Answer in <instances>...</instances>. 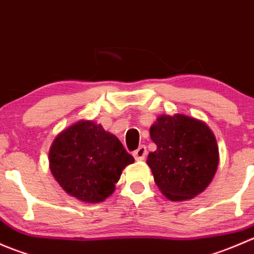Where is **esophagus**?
Returning <instances> with one entry per match:
<instances>
[{"instance_id": "esophagus-1", "label": "esophagus", "mask_w": 254, "mask_h": 254, "mask_svg": "<svg viewBox=\"0 0 254 254\" xmlns=\"http://www.w3.org/2000/svg\"><path fill=\"white\" fill-rule=\"evenodd\" d=\"M146 153H147V150H146V146L141 145L139 146L137 150L134 151V157L136 161H143L146 157Z\"/></svg>"}]
</instances>
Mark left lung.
Masks as SVG:
<instances>
[{
    "instance_id": "left-lung-1",
    "label": "left lung",
    "mask_w": 254,
    "mask_h": 254,
    "mask_svg": "<svg viewBox=\"0 0 254 254\" xmlns=\"http://www.w3.org/2000/svg\"><path fill=\"white\" fill-rule=\"evenodd\" d=\"M157 145L147 165L170 200L191 199L214 178L219 165L216 140L205 123L183 114L161 115L150 129Z\"/></svg>"
}]
</instances>
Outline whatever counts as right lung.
I'll use <instances>...</instances> for the list:
<instances>
[{
    "label": "right lung",
    "mask_w": 254,
    "mask_h": 254,
    "mask_svg": "<svg viewBox=\"0 0 254 254\" xmlns=\"http://www.w3.org/2000/svg\"><path fill=\"white\" fill-rule=\"evenodd\" d=\"M117 136L81 120L56 136L50 170L64 190L84 203H99L114 191L123 170L134 162Z\"/></svg>",
    "instance_id": "1"
}]
</instances>
